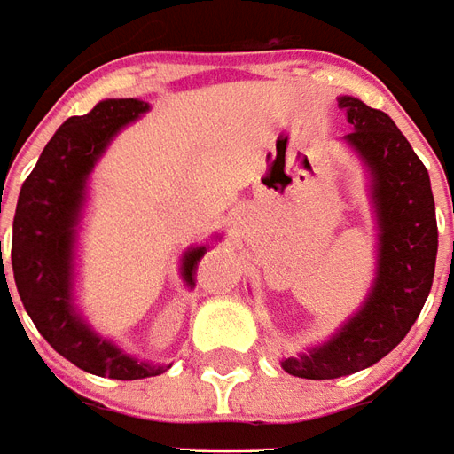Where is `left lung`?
Instances as JSON below:
<instances>
[{
    "label": "left lung",
    "instance_id": "left-lung-1",
    "mask_svg": "<svg viewBox=\"0 0 454 454\" xmlns=\"http://www.w3.org/2000/svg\"><path fill=\"white\" fill-rule=\"evenodd\" d=\"M355 127L345 141L372 173L379 259L364 305L333 340L281 362L301 379H337L376 364L408 335L426 305L438 256L430 176L394 119L356 98H340Z\"/></svg>",
    "mask_w": 454,
    "mask_h": 454
}]
</instances>
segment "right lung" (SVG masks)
Instances as JSON below:
<instances>
[{"label":"right lung","instance_id":"1","mask_svg":"<svg viewBox=\"0 0 454 454\" xmlns=\"http://www.w3.org/2000/svg\"><path fill=\"white\" fill-rule=\"evenodd\" d=\"M146 109L149 102L144 99H102L88 114L63 121L21 185L12 234L16 291L38 333L67 362L90 374L121 381L159 376L168 366L163 369L124 355L75 313L73 249L90 173L114 134ZM205 252L207 247H192L183 256V281L188 286L195 281V269Z\"/></svg>","mask_w":454,"mask_h":454}]
</instances>
